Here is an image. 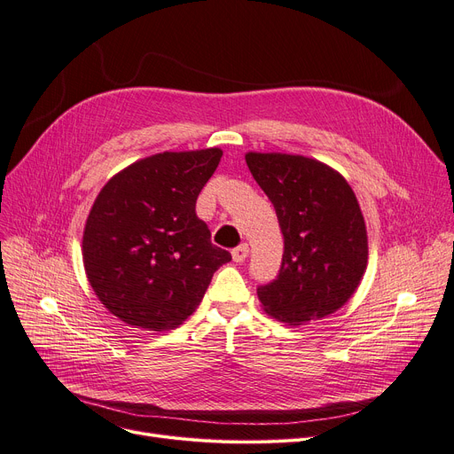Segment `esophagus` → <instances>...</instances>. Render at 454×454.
Wrapping results in <instances>:
<instances>
[{
  "label": "esophagus",
  "mask_w": 454,
  "mask_h": 454,
  "mask_svg": "<svg viewBox=\"0 0 454 454\" xmlns=\"http://www.w3.org/2000/svg\"><path fill=\"white\" fill-rule=\"evenodd\" d=\"M231 257H233L235 263H243V261L248 257V245L241 243L239 247H235L231 250Z\"/></svg>",
  "instance_id": "esophagus-1"
}]
</instances>
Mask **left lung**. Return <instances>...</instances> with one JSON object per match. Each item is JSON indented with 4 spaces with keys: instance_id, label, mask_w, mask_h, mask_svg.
Returning <instances> with one entry per match:
<instances>
[{
    "instance_id": "obj_1",
    "label": "left lung",
    "mask_w": 454,
    "mask_h": 454,
    "mask_svg": "<svg viewBox=\"0 0 454 454\" xmlns=\"http://www.w3.org/2000/svg\"><path fill=\"white\" fill-rule=\"evenodd\" d=\"M245 158L283 233L279 272L257 287L261 305L291 325L335 313L359 287L368 265L366 224L353 189L313 158L279 153Z\"/></svg>"
}]
</instances>
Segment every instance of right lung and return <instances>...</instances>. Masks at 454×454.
<instances>
[{"label": "right lung", "mask_w": 454, "mask_h": 454, "mask_svg": "<svg viewBox=\"0 0 454 454\" xmlns=\"http://www.w3.org/2000/svg\"><path fill=\"white\" fill-rule=\"evenodd\" d=\"M221 149L160 153L117 173L88 215L82 259L108 311L147 331L178 327L200 305L230 252L211 243L197 199Z\"/></svg>", "instance_id": "right-lung-1"}]
</instances>
